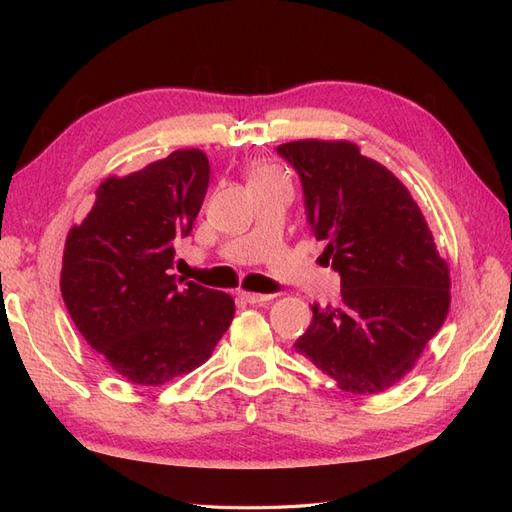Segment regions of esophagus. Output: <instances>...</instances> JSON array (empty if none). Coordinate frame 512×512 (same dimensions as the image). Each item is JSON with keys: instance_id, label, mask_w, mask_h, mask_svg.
<instances>
[{"instance_id": "34e87169", "label": "esophagus", "mask_w": 512, "mask_h": 512, "mask_svg": "<svg viewBox=\"0 0 512 512\" xmlns=\"http://www.w3.org/2000/svg\"><path fill=\"white\" fill-rule=\"evenodd\" d=\"M239 297L245 301V303H267L271 301V294H258V292H245V290H239Z\"/></svg>"}]
</instances>
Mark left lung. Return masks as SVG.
<instances>
[{"label":"left lung","instance_id":"left-lung-1","mask_svg":"<svg viewBox=\"0 0 512 512\" xmlns=\"http://www.w3.org/2000/svg\"><path fill=\"white\" fill-rule=\"evenodd\" d=\"M301 177L307 222L342 275V301L312 305L294 350L354 395H374L416 365L451 307V275L423 211L389 168L350 141L277 147Z\"/></svg>","mask_w":512,"mask_h":512}]
</instances>
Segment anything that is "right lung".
I'll use <instances>...</instances> for the list:
<instances>
[{
	"label": "right lung",
	"instance_id": "right-lung-1",
	"mask_svg": "<svg viewBox=\"0 0 512 512\" xmlns=\"http://www.w3.org/2000/svg\"><path fill=\"white\" fill-rule=\"evenodd\" d=\"M209 185L200 149L106 177L70 228L61 297L85 342L132 384L162 386L203 365L235 318L230 294L170 273Z\"/></svg>",
	"mask_w": 512,
	"mask_h": 512
}]
</instances>
